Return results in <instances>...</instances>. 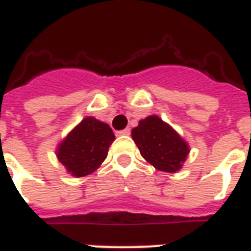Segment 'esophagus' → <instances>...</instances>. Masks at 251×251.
I'll return each instance as SVG.
<instances>
[{
  "label": "esophagus",
  "mask_w": 251,
  "mask_h": 251,
  "mask_svg": "<svg viewBox=\"0 0 251 251\" xmlns=\"http://www.w3.org/2000/svg\"><path fill=\"white\" fill-rule=\"evenodd\" d=\"M118 135H130V129L129 127H126V129L118 131Z\"/></svg>",
  "instance_id": "esophagus-1"
}]
</instances>
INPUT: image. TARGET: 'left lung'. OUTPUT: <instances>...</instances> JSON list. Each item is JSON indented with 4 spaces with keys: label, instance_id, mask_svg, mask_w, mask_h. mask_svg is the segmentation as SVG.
I'll return each mask as SVG.
<instances>
[{
    "label": "left lung",
    "instance_id": "1",
    "mask_svg": "<svg viewBox=\"0 0 251 251\" xmlns=\"http://www.w3.org/2000/svg\"><path fill=\"white\" fill-rule=\"evenodd\" d=\"M131 135L142 156L159 171L173 173L186 160L187 143L157 116L139 121Z\"/></svg>",
    "mask_w": 251,
    "mask_h": 251
}]
</instances>
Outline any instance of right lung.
Here are the masks:
<instances>
[{
    "mask_svg": "<svg viewBox=\"0 0 251 251\" xmlns=\"http://www.w3.org/2000/svg\"><path fill=\"white\" fill-rule=\"evenodd\" d=\"M114 141V134L109 125L87 117L57 150V157L69 173L83 177L96 171L105 160L108 150Z\"/></svg>",
    "mask_w": 251,
    "mask_h": 251,
    "instance_id": "1",
    "label": "right lung"
}]
</instances>
